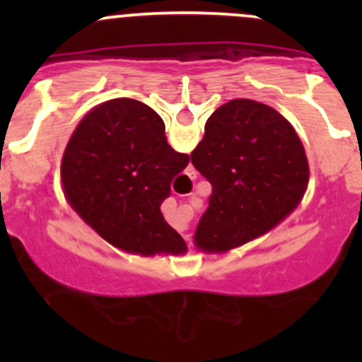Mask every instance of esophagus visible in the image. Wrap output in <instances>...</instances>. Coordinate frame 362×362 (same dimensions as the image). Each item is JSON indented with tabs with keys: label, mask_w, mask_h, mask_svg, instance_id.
<instances>
[{
	"label": "esophagus",
	"mask_w": 362,
	"mask_h": 362,
	"mask_svg": "<svg viewBox=\"0 0 362 362\" xmlns=\"http://www.w3.org/2000/svg\"><path fill=\"white\" fill-rule=\"evenodd\" d=\"M185 238H187V236H185Z\"/></svg>",
	"instance_id": "1"
}]
</instances>
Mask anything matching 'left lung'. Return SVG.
<instances>
[{
	"label": "left lung",
	"mask_w": 362,
	"mask_h": 362,
	"mask_svg": "<svg viewBox=\"0 0 362 362\" xmlns=\"http://www.w3.org/2000/svg\"><path fill=\"white\" fill-rule=\"evenodd\" d=\"M191 163L211 184L194 235L204 252H228L268 233L308 185V160L294 127L254 100H231L211 113Z\"/></svg>",
	"instance_id": "8db88e82"
}]
</instances>
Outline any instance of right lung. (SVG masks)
Returning <instances> with one entry per match:
<instances>
[{
    "label": "right lung",
    "mask_w": 362,
    "mask_h": 362,
    "mask_svg": "<svg viewBox=\"0 0 362 362\" xmlns=\"http://www.w3.org/2000/svg\"><path fill=\"white\" fill-rule=\"evenodd\" d=\"M189 156L168 145L163 119L117 98L93 108L69 138L61 180L73 210L107 242L131 254H182L185 242L160 214Z\"/></svg>",
    "instance_id": "add662e5"
}]
</instances>
